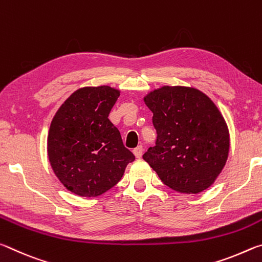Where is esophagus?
Returning <instances> with one entry per match:
<instances>
[{"instance_id": "1", "label": "esophagus", "mask_w": 262, "mask_h": 262, "mask_svg": "<svg viewBox=\"0 0 262 262\" xmlns=\"http://www.w3.org/2000/svg\"><path fill=\"white\" fill-rule=\"evenodd\" d=\"M133 152H134L136 158H141L142 154H143V147H142V145H139V147H136L134 150H133Z\"/></svg>"}]
</instances>
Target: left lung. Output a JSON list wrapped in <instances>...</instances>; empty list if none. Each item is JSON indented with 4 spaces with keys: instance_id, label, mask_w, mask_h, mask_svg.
<instances>
[{
    "instance_id": "8db88e82",
    "label": "left lung",
    "mask_w": 262,
    "mask_h": 262,
    "mask_svg": "<svg viewBox=\"0 0 262 262\" xmlns=\"http://www.w3.org/2000/svg\"><path fill=\"white\" fill-rule=\"evenodd\" d=\"M154 113L155 147L143 159L168 187L198 194L214 184L227 163V123L209 97L194 88L162 86L144 97Z\"/></svg>"
}]
</instances>
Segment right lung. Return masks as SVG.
I'll use <instances>...</instances> for the list:
<instances>
[{"instance_id":"1","label":"right lung","mask_w":262,"mask_h":262,"mask_svg":"<svg viewBox=\"0 0 262 262\" xmlns=\"http://www.w3.org/2000/svg\"><path fill=\"white\" fill-rule=\"evenodd\" d=\"M120 91L107 85L78 89L53 118L47 152L55 176L70 192L95 198L122 178L135 156L108 120Z\"/></svg>"}]
</instances>
